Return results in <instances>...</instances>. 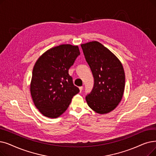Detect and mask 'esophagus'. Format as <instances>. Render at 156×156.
Segmentation results:
<instances>
[{
	"label": "esophagus",
	"instance_id": "esophagus-1",
	"mask_svg": "<svg viewBox=\"0 0 156 156\" xmlns=\"http://www.w3.org/2000/svg\"><path fill=\"white\" fill-rule=\"evenodd\" d=\"M79 89H80V92H82V91L83 90V87H79Z\"/></svg>",
	"mask_w": 156,
	"mask_h": 156
}]
</instances>
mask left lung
<instances>
[{
	"mask_svg": "<svg viewBox=\"0 0 156 156\" xmlns=\"http://www.w3.org/2000/svg\"><path fill=\"white\" fill-rule=\"evenodd\" d=\"M81 47L94 80L92 91L85 97L87 103L96 113H109L117 106L123 96V66L113 53L98 41L82 44Z\"/></svg>",
	"mask_w": 156,
	"mask_h": 156,
	"instance_id": "1",
	"label": "left lung"
}]
</instances>
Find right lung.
<instances>
[{
  "label": "right lung",
  "instance_id": "add662e5",
  "mask_svg": "<svg viewBox=\"0 0 156 156\" xmlns=\"http://www.w3.org/2000/svg\"><path fill=\"white\" fill-rule=\"evenodd\" d=\"M80 55L78 46L61 44L46 51L34 66L31 96L36 107L45 117L61 115L80 92L69 74V69Z\"/></svg>",
  "mask_w": 156,
  "mask_h": 156
}]
</instances>
